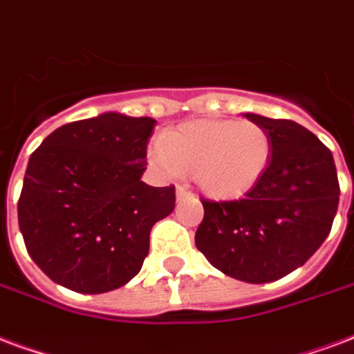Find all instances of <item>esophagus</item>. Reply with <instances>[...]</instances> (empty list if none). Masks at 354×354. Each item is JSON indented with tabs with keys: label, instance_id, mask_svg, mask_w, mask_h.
<instances>
[{
	"label": "esophagus",
	"instance_id": "obj_1",
	"mask_svg": "<svg viewBox=\"0 0 354 354\" xmlns=\"http://www.w3.org/2000/svg\"><path fill=\"white\" fill-rule=\"evenodd\" d=\"M175 194H177V199H185V198H188V196H192V194L188 192L185 187H177Z\"/></svg>",
	"mask_w": 354,
	"mask_h": 354
}]
</instances>
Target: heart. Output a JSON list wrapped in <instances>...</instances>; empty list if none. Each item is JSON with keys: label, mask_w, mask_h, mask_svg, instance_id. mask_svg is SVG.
Instances as JSON below:
<instances>
[{"label": "heart", "mask_w": 354, "mask_h": 354, "mask_svg": "<svg viewBox=\"0 0 354 354\" xmlns=\"http://www.w3.org/2000/svg\"><path fill=\"white\" fill-rule=\"evenodd\" d=\"M272 156L268 132L254 121L198 119L164 132L151 160L169 174H192L212 199H233L256 187Z\"/></svg>", "instance_id": "heart-1"}]
</instances>
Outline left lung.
<instances>
[{
  "instance_id": "8db88e82",
  "label": "left lung",
  "mask_w": 354,
  "mask_h": 354,
  "mask_svg": "<svg viewBox=\"0 0 354 354\" xmlns=\"http://www.w3.org/2000/svg\"><path fill=\"white\" fill-rule=\"evenodd\" d=\"M244 117L268 132L270 164L243 199H201L196 246L220 272L267 283L302 267L325 243L338 211V174L330 151L302 124Z\"/></svg>"
}]
</instances>
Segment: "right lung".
Masks as SVG:
<instances>
[{"label": "right lung", "instance_id": "right-lung-1", "mask_svg": "<svg viewBox=\"0 0 354 354\" xmlns=\"http://www.w3.org/2000/svg\"><path fill=\"white\" fill-rule=\"evenodd\" d=\"M153 117L117 111L63 124L29 156L18 225L42 272L76 293L129 283L153 225L175 209V187H149Z\"/></svg>", "mask_w": 354, "mask_h": 354}]
</instances>
